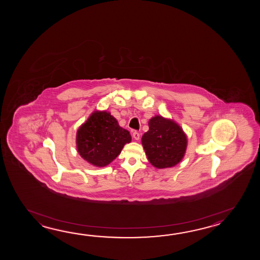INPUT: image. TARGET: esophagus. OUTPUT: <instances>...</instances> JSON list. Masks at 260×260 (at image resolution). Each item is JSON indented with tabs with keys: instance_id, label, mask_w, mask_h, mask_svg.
I'll return each mask as SVG.
<instances>
[{
	"instance_id": "obj_1",
	"label": "esophagus",
	"mask_w": 260,
	"mask_h": 260,
	"mask_svg": "<svg viewBox=\"0 0 260 260\" xmlns=\"http://www.w3.org/2000/svg\"><path fill=\"white\" fill-rule=\"evenodd\" d=\"M133 138H135L136 140H138L140 138V134L138 132L133 133Z\"/></svg>"
}]
</instances>
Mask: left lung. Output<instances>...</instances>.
<instances>
[{"instance_id": "obj_1", "label": "left lung", "mask_w": 260, "mask_h": 260, "mask_svg": "<svg viewBox=\"0 0 260 260\" xmlns=\"http://www.w3.org/2000/svg\"><path fill=\"white\" fill-rule=\"evenodd\" d=\"M141 141L149 162L159 169L180 162L188 143L186 134L177 122L159 115L149 120V131Z\"/></svg>"}]
</instances>
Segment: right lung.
<instances>
[{"label": "right lung", "mask_w": 260, "mask_h": 260, "mask_svg": "<svg viewBox=\"0 0 260 260\" xmlns=\"http://www.w3.org/2000/svg\"><path fill=\"white\" fill-rule=\"evenodd\" d=\"M131 135L119 125L107 111H94L78 129L76 144L79 154L98 167L110 165L131 142Z\"/></svg>", "instance_id": "obj_1"}]
</instances>
